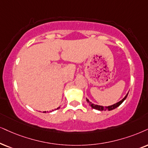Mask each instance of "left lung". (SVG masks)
Here are the masks:
<instances>
[{
    "mask_svg": "<svg viewBox=\"0 0 148 148\" xmlns=\"http://www.w3.org/2000/svg\"><path fill=\"white\" fill-rule=\"evenodd\" d=\"M128 93H127V94L126 95V96H125L124 98L122 99V100L119 101V102L113 104V105L108 106H103L98 105V104H93L92 102H91L90 101L88 100L87 98H86V100H87V102H88V103H89V105H90L93 108H94V109L98 110V111H111V110H113V109H115V108H116L117 107H118V106L120 105V104L122 103V102H124L125 100H126V98H127V96H128Z\"/></svg>",
    "mask_w": 148,
    "mask_h": 148,
    "instance_id": "8db88e82",
    "label": "left lung"
}]
</instances>
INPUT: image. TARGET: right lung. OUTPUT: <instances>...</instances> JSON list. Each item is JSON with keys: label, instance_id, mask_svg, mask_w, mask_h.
I'll return each instance as SVG.
<instances>
[{"label": "right lung", "instance_id": "1", "mask_svg": "<svg viewBox=\"0 0 148 148\" xmlns=\"http://www.w3.org/2000/svg\"><path fill=\"white\" fill-rule=\"evenodd\" d=\"M59 108H60V107H58L57 108H56V109H59ZM47 112H48V111H47ZM50 112H51V111H50ZM43 113H46V111H44V112H43Z\"/></svg>", "mask_w": 148, "mask_h": 148}]
</instances>
